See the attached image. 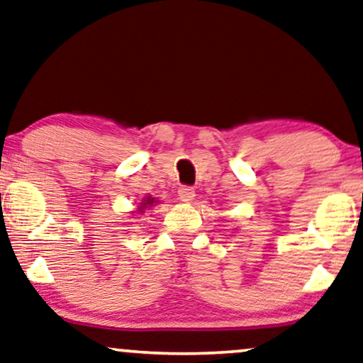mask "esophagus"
<instances>
[{
  "instance_id": "34e87169",
  "label": "esophagus",
  "mask_w": 363,
  "mask_h": 363,
  "mask_svg": "<svg viewBox=\"0 0 363 363\" xmlns=\"http://www.w3.org/2000/svg\"><path fill=\"white\" fill-rule=\"evenodd\" d=\"M177 196H179V201L191 202L196 197V191L192 189V187H189V186H182V187H179Z\"/></svg>"
}]
</instances>
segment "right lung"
Wrapping results in <instances>:
<instances>
[{
    "mask_svg": "<svg viewBox=\"0 0 363 363\" xmlns=\"http://www.w3.org/2000/svg\"><path fill=\"white\" fill-rule=\"evenodd\" d=\"M157 199L156 197H152V196H146V197H143L141 199V202H139V206H138V209L136 211H133L131 214L134 216V214H144V211L146 209H151L152 206H156L157 204Z\"/></svg>",
    "mask_w": 363,
    "mask_h": 363,
    "instance_id": "right-lung-1",
    "label": "right lung"
}]
</instances>
